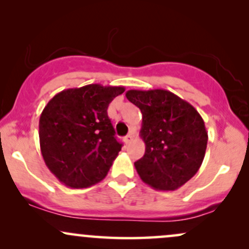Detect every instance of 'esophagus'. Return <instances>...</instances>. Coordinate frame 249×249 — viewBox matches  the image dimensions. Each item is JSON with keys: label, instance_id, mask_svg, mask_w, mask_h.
Instances as JSON below:
<instances>
[{"label": "esophagus", "instance_id": "1", "mask_svg": "<svg viewBox=\"0 0 249 249\" xmlns=\"http://www.w3.org/2000/svg\"><path fill=\"white\" fill-rule=\"evenodd\" d=\"M131 141H132V134H131V133L124 137V142H125V144H128V142H130Z\"/></svg>", "mask_w": 249, "mask_h": 249}]
</instances>
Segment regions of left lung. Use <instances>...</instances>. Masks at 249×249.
Masks as SVG:
<instances>
[{"label":"left lung","mask_w":249,"mask_h":249,"mask_svg":"<svg viewBox=\"0 0 249 249\" xmlns=\"http://www.w3.org/2000/svg\"><path fill=\"white\" fill-rule=\"evenodd\" d=\"M126 98L142 112V158L134 162L145 184L174 191L198 172L207 147V131L190 103L162 89L128 90Z\"/></svg>","instance_id":"1"}]
</instances>
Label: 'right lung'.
<instances>
[{"label":"right lung","mask_w":249,"mask_h":249,"mask_svg":"<svg viewBox=\"0 0 249 249\" xmlns=\"http://www.w3.org/2000/svg\"><path fill=\"white\" fill-rule=\"evenodd\" d=\"M124 87L89 84L50 99L39 117V145L45 165L62 184L92 186L107 177L122 150L107 107Z\"/></svg>","instance_id":"1"}]
</instances>
